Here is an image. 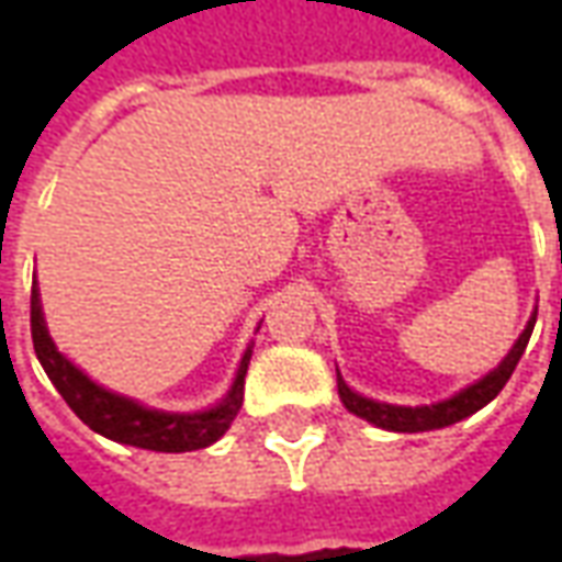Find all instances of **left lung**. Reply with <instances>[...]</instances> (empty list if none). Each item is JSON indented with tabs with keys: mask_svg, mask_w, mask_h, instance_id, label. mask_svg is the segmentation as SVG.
Wrapping results in <instances>:
<instances>
[{
	"mask_svg": "<svg viewBox=\"0 0 562 562\" xmlns=\"http://www.w3.org/2000/svg\"><path fill=\"white\" fill-rule=\"evenodd\" d=\"M532 325H536V310H532V316L527 318V325L520 330V337L515 340V346L508 349L506 358H503L491 373H484V376L475 379L472 385L460 389L458 394H451L448 401L430 403V406H397V403L373 401V397H364V394H358V391L349 389L346 379L340 376V370H337V391H340L342 406L352 415H358V418L376 424L382 430H394V434H424V430H439V427H448V424L463 422V418H470V415L479 413L482 406H487L499 391L506 389V382L512 379V373H515V367H518L520 355H524L527 342H530Z\"/></svg>",
	"mask_w": 562,
	"mask_h": 562,
	"instance_id": "1",
	"label": "left lung"
}]
</instances>
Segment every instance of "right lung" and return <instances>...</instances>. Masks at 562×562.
Returning <instances> with one entry per match:
<instances>
[{"label": "right lung", "instance_id": "right-lung-1", "mask_svg": "<svg viewBox=\"0 0 562 562\" xmlns=\"http://www.w3.org/2000/svg\"><path fill=\"white\" fill-rule=\"evenodd\" d=\"M30 322L32 346H35V355H38L47 379L54 382V389L63 394V401L71 406V413L78 415L80 422L114 442L147 448V451H171V454L198 451V448L213 446L232 427L244 406V376L249 358H252V342L246 346L232 389L225 391L220 403L198 409V413H165V409L144 406V403L92 382L80 367L71 364L66 355L56 349L47 322H44L38 282L32 285Z\"/></svg>", "mask_w": 562, "mask_h": 562}]
</instances>
